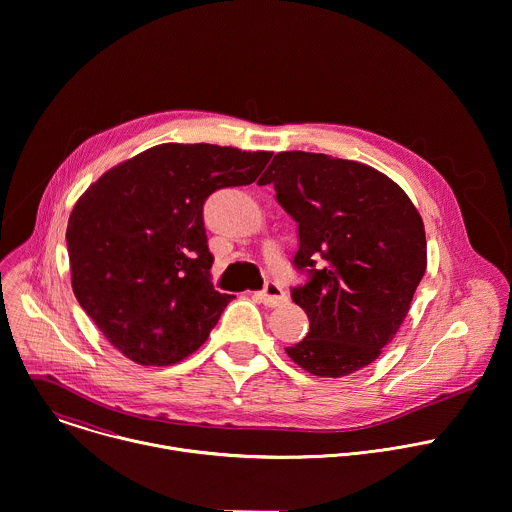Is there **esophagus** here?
I'll return each mask as SVG.
<instances>
[{
  "label": "esophagus",
  "instance_id": "obj_1",
  "mask_svg": "<svg viewBox=\"0 0 512 512\" xmlns=\"http://www.w3.org/2000/svg\"><path fill=\"white\" fill-rule=\"evenodd\" d=\"M259 301L265 305V307H279L283 303H287V293L283 291L281 285H277L275 281H269L265 285V289L261 293H257Z\"/></svg>",
  "mask_w": 512,
  "mask_h": 512
}]
</instances>
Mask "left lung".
Returning a JSON list of instances; mask_svg holds the SVG:
<instances>
[{"mask_svg":"<svg viewBox=\"0 0 512 512\" xmlns=\"http://www.w3.org/2000/svg\"><path fill=\"white\" fill-rule=\"evenodd\" d=\"M259 183H273L297 223L295 267H311L309 281L291 291L309 331L285 354L319 378L370 366L398 333L426 273L418 209L380 170L319 152L275 154Z\"/></svg>","mask_w":512,"mask_h":512,"instance_id":"left-lung-1","label":"left lung"}]
</instances>
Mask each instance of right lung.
I'll list each match as a JSON object with an SVG mask.
<instances>
[{"label": "right lung", "instance_id": "obj_1", "mask_svg": "<svg viewBox=\"0 0 512 512\" xmlns=\"http://www.w3.org/2000/svg\"><path fill=\"white\" fill-rule=\"evenodd\" d=\"M273 152L152 146L92 183L66 229L72 289L108 342L140 366L197 352L235 295L211 285L203 205L251 185Z\"/></svg>", "mask_w": 512, "mask_h": 512}]
</instances>
